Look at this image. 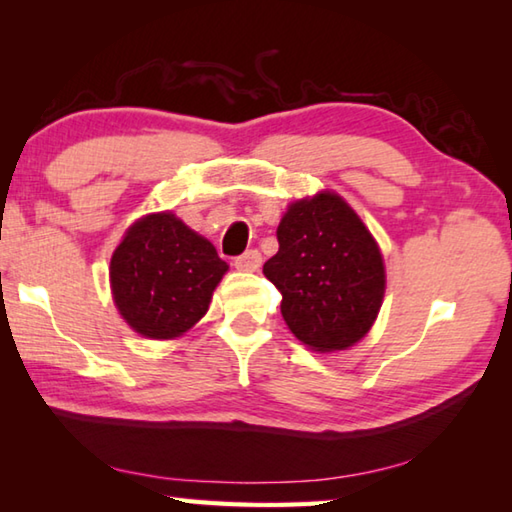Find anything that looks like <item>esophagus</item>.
I'll list each match as a JSON object with an SVG mask.
<instances>
[{
	"mask_svg": "<svg viewBox=\"0 0 512 512\" xmlns=\"http://www.w3.org/2000/svg\"><path fill=\"white\" fill-rule=\"evenodd\" d=\"M259 266H262V255H259V250H246L244 255L235 257V268H239V271H257Z\"/></svg>",
	"mask_w": 512,
	"mask_h": 512,
	"instance_id": "esophagus-1",
	"label": "esophagus"
}]
</instances>
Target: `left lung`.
I'll return each mask as SVG.
<instances>
[{"label": "left lung", "mask_w": 512, "mask_h": 512, "mask_svg": "<svg viewBox=\"0 0 512 512\" xmlns=\"http://www.w3.org/2000/svg\"><path fill=\"white\" fill-rule=\"evenodd\" d=\"M280 250L264 275L282 293V316L316 352L348 350L375 323L386 273L377 241L334 192L289 205L277 225Z\"/></svg>", "instance_id": "1"}]
</instances>
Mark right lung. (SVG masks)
Returning <instances> with one entry per match:
<instances>
[{
  "instance_id": "obj_1",
  "label": "right lung",
  "mask_w": 512,
  "mask_h": 512,
  "mask_svg": "<svg viewBox=\"0 0 512 512\" xmlns=\"http://www.w3.org/2000/svg\"><path fill=\"white\" fill-rule=\"evenodd\" d=\"M228 264L205 237L171 212L149 214L126 230L110 259L119 314L146 339H176L210 307Z\"/></svg>"
}]
</instances>
